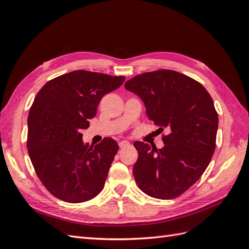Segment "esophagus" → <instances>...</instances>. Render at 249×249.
Masks as SVG:
<instances>
[{
    "mask_svg": "<svg viewBox=\"0 0 249 249\" xmlns=\"http://www.w3.org/2000/svg\"><path fill=\"white\" fill-rule=\"evenodd\" d=\"M119 147L120 148H124V147H127V146H130V143L127 142V141H120L119 143Z\"/></svg>",
    "mask_w": 249,
    "mask_h": 249,
    "instance_id": "esophagus-1",
    "label": "esophagus"
}]
</instances>
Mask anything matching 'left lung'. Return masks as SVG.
<instances>
[{"label":"left lung","instance_id":"1","mask_svg":"<svg viewBox=\"0 0 249 249\" xmlns=\"http://www.w3.org/2000/svg\"><path fill=\"white\" fill-rule=\"evenodd\" d=\"M124 88L140 96L149 120L170 131L160 149L134 143L136 183L152 197L176 198L196 183L213 157L218 114L212 97L199 82L170 70L138 74Z\"/></svg>","mask_w":249,"mask_h":249}]
</instances>
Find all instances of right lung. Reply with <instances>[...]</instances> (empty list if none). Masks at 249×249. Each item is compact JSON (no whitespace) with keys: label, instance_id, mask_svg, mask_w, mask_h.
I'll list each match as a JSON object with an SVG mask.
<instances>
[{"label":"right lung","instance_id":"obj_1","mask_svg":"<svg viewBox=\"0 0 249 249\" xmlns=\"http://www.w3.org/2000/svg\"><path fill=\"white\" fill-rule=\"evenodd\" d=\"M124 80L74 71L49 81L35 96L28 116V153L37 177L57 198L84 202L103 190L118 144L107 137L89 146L81 132L88 129L102 97Z\"/></svg>","mask_w":249,"mask_h":249}]
</instances>
